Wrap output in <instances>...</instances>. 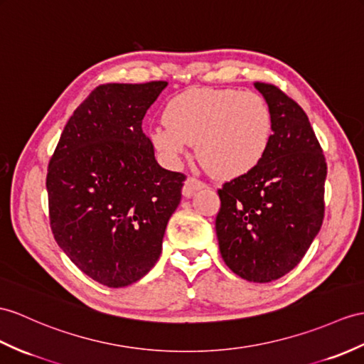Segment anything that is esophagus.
<instances>
[{
    "instance_id": "1",
    "label": "esophagus",
    "mask_w": 364,
    "mask_h": 364,
    "mask_svg": "<svg viewBox=\"0 0 364 364\" xmlns=\"http://www.w3.org/2000/svg\"><path fill=\"white\" fill-rule=\"evenodd\" d=\"M205 187H207L205 182H202V181L196 179V177L190 176V177H187V181H185V185L182 188V194L185 198H191L194 191H198L200 188H205Z\"/></svg>"
}]
</instances>
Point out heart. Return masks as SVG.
I'll return each instance as SVG.
<instances>
[{"label":"heart","instance_id":"b5f03b06","mask_svg":"<svg viewBox=\"0 0 364 364\" xmlns=\"http://www.w3.org/2000/svg\"><path fill=\"white\" fill-rule=\"evenodd\" d=\"M164 122L149 131L156 151L177 165L188 144H196L199 162L219 179L258 166L273 134L269 105L250 91L194 87L168 102Z\"/></svg>","mask_w":364,"mask_h":364}]
</instances>
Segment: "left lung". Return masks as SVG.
<instances>
[{
    "label": "left lung",
    "mask_w": 364,
    "mask_h": 364,
    "mask_svg": "<svg viewBox=\"0 0 364 364\" xmlns=\"http://www.w3.org/2000/svg\"><path fill=\"white\" fill-rule=\"evenodd\" d=\"M255 87L272 112V140L258 166L218 190L216 235L230 270L270 282L296 267L320 232L327 165L303 108L278 86Z\"/></svg>",
    "instance_id": "left-lung-1"
}]
</instances>
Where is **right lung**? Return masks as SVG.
<instances>
[{
    "mask_svg": "<svg viewBox=\"0 0 364 364\" xmlns=\"http://www.w3.org/2000/svg\"><path fill=\"white\" fill-rule=\"evenodd\" d=\"M166 82L97 86L70 115L46 176L50 228L77 267L125 287L154 267L185 174L157 164L141 131Z\"/></svg>",
    "mask_w": 364,
    "mask_h": 364,
    "instance_id": "add662e5",
    "label": "right lung"
}]
</instances>
